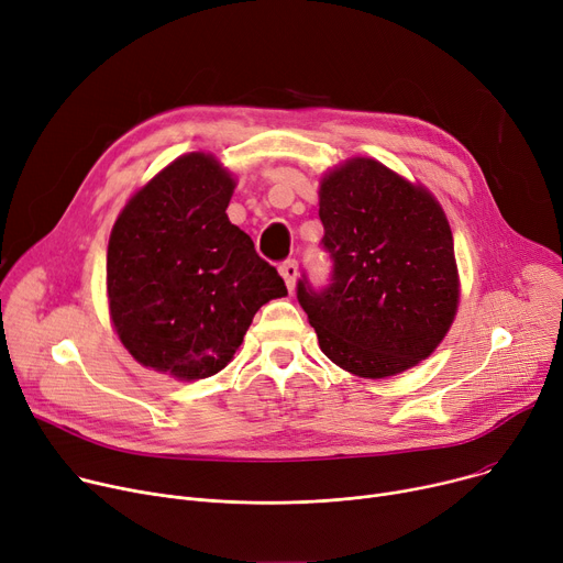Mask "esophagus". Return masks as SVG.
I'll use <instances>...</instances> for the list:
<instances>
[{"label":"esophagus","instance_id":"obj_1","mask_svg":"<svg viewBox=\"0 0 563 563\" xmlns=\"http://www.w3.org/2000/svg\"><path fill=\"white\" fill-rule=\"evenodd\" d=\"M280 276H283V280H285L287 289L294 291V285H296V278H298V267H296L294 260L283 262V265H280Z\"/></svg>","mask_w":563,"mask_h":563}]
</instances>
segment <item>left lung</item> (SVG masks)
Segmentation results:
<instances>
[{
    "mask_svg": "<svg viewBox=\"0 0 563 563\" xmlns=\"http://www.w3.org/2000/svg\"><path fill=\"white\" fill-rule=\"evenodd\" d=\"M332 285L298 301L319 349L351 376L383 380L430 357L460 308L453 231L437 197L376 158L355 156L319 180Z\"/></svg>",
    "mask_w": 563,
    "mask_h": 563,
    "instance_id": "8db88e82",
    "label": "left lung"
}]
</instances>
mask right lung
Segmentation results:
<instances>
[{"label": "right lung", "mask_w": 563, "mask_h": 563, "mask_svg": "<svg viewBox=\"0 0 563 563\" xmlns=\"http://www.w3.org/2000/svg\"><path fill=\"white\" fill-rule=\"evenodd\" d=\"M238 178L183 154L131 195L106 253L108 314L144 368L203 380L227 366L255 312L287 296L278 272L229 221Z\"/></svg>", "instance_id": "right-lung-1"}]
</instances>
